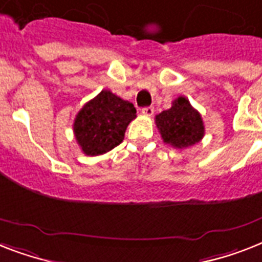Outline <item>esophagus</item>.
Wrapping results in <instances>:
<instances>
[{
  "label": "esophagus",
  "mask_w": 262,
  "mask_h": 262,
  "mask_svg": "<svg viewBox=\"0 0 262 262\" xmlns=\"http://www.w3.org/2000/svg\"><path fill=\"white\" fill-rule=\"evenodd\" d=\"M153 112H155V109H153L152 106H148V107H144V109L141 110L142 114H144V116H146V117H152V116H153Z\"/></svg>",
  "instance_id": "obj_1"
}]
</instances>
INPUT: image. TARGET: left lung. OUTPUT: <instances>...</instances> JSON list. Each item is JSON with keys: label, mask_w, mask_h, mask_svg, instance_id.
<instances>
[{"label": "left lung", "mask_w": 262, "mask_h": 262, "mask_svg": "<svg viewBox=\"0 0 262 262\" xmlns=\"http://www.w3.org/2000/svg\"><path fill=\"white\" fill-rule=\"evenodd\" d=\"M155 122L163 141L176 149L190 148L205 137V122L201 113L183 95L172 101L169 109L157 114Z\"/></svg>", "instance_id": "8db88e82"}]
</instances>
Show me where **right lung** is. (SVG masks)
Instances as JSON below:
<instances>
[{
  "label": "right lung",
  "instance_id": "obj_1",
  "mask_svg": "<svg viewBox=\"0 0 262 262\" xmlns=\"http://www.w3.org/2000/svg\"><path fill=\"white\" fill-rule=\"evenodd\" d=\"M136 107L110 90H102L86 102L74 120V136L86 156H99L124 141Z\"/></svg>",
  "mask_w": 262,
  "mask_h": 262
}]
</instances>
